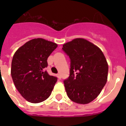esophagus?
Returning a JSON list of instances; mask_svg holds the SVG:
<instances>
[{
  "instance_id": "obj_1",
  "label": "esophagus",
  "mask_w": 126,
  "mask_h": 126,
  "mask_svg": "<svg viewBox=\"0 0 126 126\" xmlns=\"http://www.w3.org/2000/svg\"><path fill=\"white\" fill-rule=\"evenodd\" d=\"M57 78H59V79H61V74H57Z\"/></svg>"
}]
</instances>
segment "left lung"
Returning <instances> with one entry per match:
<instances>
[{
    "mask_svg": "<svg viewBox=\"0 0 126 126\" xmlns=\"http://www.w3.org/2000/svg\"><path fill=\"white\" fill-rule=\"evenodd\" d=\"M71 59L70 76L64 80L68 97L79 104H87L98 96L107 81L109 65L99 47L84 38L63 45Z\"/></svg>",
    "mask_w": 126,
    "mask_h": 126,
    "instance_id": "obj_1",
    "label": "left lung"
}]
</instances>
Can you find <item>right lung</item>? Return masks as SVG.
<instances>
[{"label":"right lung","instance_id":"obj_1","mask_svg":"<svg viewBox=\"0 0 126 126\" xmlns=\"http://www.w3.org/2000/svg\"><path fill=\"white\" fill-rule=\"evenodd\" d=\"M57 44L38 38L19 47L11 63V74L16 88L28 102L40 103L49 97L57 79L43 69Z\"/></svg>","mask_w":126,"mask_h":126}]
</instances>
